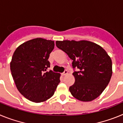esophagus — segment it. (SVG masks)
I'll return each instance as SVG.
<instances>
[{
    "label": "esophagus",
    "instance_id": "obj_1",
    "mask_svg": "<svg viewBox=\"0 0 123 123\" xmlns=\"http://www.w3.org/2000/svg\"><path fill=\"white\" fill-rule=\"evenodd\" d=\"M67 74H68V71H67V70H65V71H64V72L62 73V75L63 76H65V75Z\"/></svg>",
    "mask_w": 123,
    "mask_h": 123
}]
</instances>
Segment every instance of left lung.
<instances>
[{
  "mask_svg": "<svg viewBox=\"0 0 123 123\" xmlns=\"http://www.w3.org/2000/svg\"><path fill=\"white\" fill-rule=\"evenodd\" d=\"M58 49L73 60L75 82L69 87L73 96L82 102L97 98L112 76V62L102 47L87 41H56Z\"/></svg>",
  "mask_w": 123,
  "mask_h": 123,
  "instance_id": "8db88e82",
  "label": "left lung"
}]
</instances>
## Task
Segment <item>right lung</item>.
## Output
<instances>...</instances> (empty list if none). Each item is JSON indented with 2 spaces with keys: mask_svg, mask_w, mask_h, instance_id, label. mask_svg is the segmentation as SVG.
Listing matches in <instances>:
<instances>
[{
  "mask_svg": "<svg viewBox=\"0 0 123 123\" xmlns=\"http://www.w3.org/2000/svg\"><path fill=\"white\" fill-rule=\"evenodd\" d=\"M54 41L36 38L25 42L15 50L10 70L19 92L29 100L45 102L53 96L60 82L59 73L47 68Z\"/></svg>",
  "mask_w": 123,
  "mask_h": 123,
  "instance_id": "add662e5",
  "label": "right lung"
}]
</instances>
